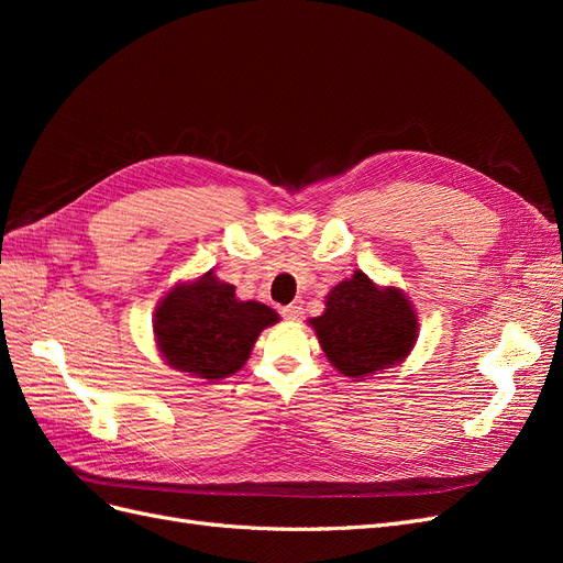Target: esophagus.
Masks as SVG:
<instances>
[{
    "label": "esophagus",
    "instance_id": "1",
    "mask_svg": "<svg viewBox=\"0 0 563 563\" xmlns=\"http://www.w3.org/2000/svg\"><path fill=\"white\" fill-rule=\"evenodd\" d=\"M282 317L298 321L302 317V308H300V305H286V308H282Z\"/></svg>",
    "mask_w": 563,
    "mask_h": 563
}]
</instances>
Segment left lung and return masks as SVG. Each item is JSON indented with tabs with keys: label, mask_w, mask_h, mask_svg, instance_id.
<instances>
[{
	"label": "left lung",
	"mask_w": 563,
	"mask_h": 563,
	"mask_svg": "<svg viewBox=\"0 0 563 563\" xmlns=\"http://www.w3.org/2000/svg\"><path fill=\"white\" fill-rule=\"evenodd\" d=\"M310 323L329 362L350 378L401 362L418 335L413 305L399 288H378L364 272L333 286L327 312Z\"/></svg>",
	"instance_id": "left-lung-1"
}]
</instances>
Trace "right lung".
I'll return each instance as SVG.
<instances>
[{"label": "right lung", "mask_w": 563, "mask_h": 563, "mask_svg": "<svg viewBox=\"0 0 563 563\" xmlns=\"http://www.w3.org/2000/svg\"><path fill=\"white\" fill-rule=\"evenodd\" d=\"M279 317L267 305L236 300L234 286L213 272L176 286L157 308L155 333L164 360L178 371L220 380L240 371L255 338Z\"/></svg>", "instance_id": "add662e5"}]
</instances>
